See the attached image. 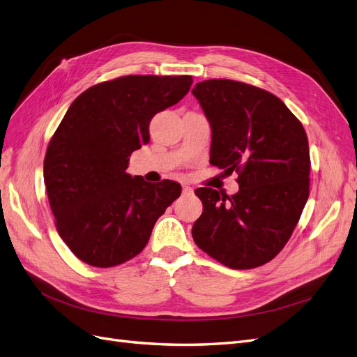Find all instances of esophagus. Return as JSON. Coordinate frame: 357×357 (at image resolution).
Segmentation results:
<instances>
[{"label": "esophagus", "instance_id": "obj_1", "mask_svg": "<svg viewBox=\"0 0 357 357\" xmlns=\"http://www.w3.org/2000/svg\"><path fill=\"white\" fill-rule=\"evenodd\" d=\"M192 191H194V190H192L191 187H188V185H183V187H182V192H183V194L190 195V194H192Z\"/></svg>", "mask_w": 357, "mask_h": 357}]
</instances>
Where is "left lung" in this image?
Instances as JSON below:
<instances>
[{
	"label": "left lung",
	"instance_id": "left-lung-1",
	"mask_svg": "<svg viewBox=\"0 0 357 357\" xmlns=\"http://www.w3.org/2000/svg\"><path fill=\"white\" fill-rule=\"evenodd\" d=\"M212 126L210 163L238 174L234 195L197 188L203 213L192 238L231 269L265 265L288 243L309 199L306 130L271 92L231 79L192 89Z\"/></svg>",
	"mask_w": 357,
	"mask_h": 357
}]
</instances>
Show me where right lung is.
Here are the masks:
<instances>
[{
  "label": "right lung",
  "mask_w": 357,
  "mask_h": 357,
  "mask_svg": "<svg viewBox=\"0 0 357 357\" xmlns=\"http://www.w3.org/2000/svg\"><path fill=\"white\" fill-rule=\"evenodd\" d=\"M191 84L188 75L121 76L88 88L66 112L45 153L44 182L59 235L86 265L112 268L139 255L181 195L178 182H145L126 169L150 141L154 114Z\"/></svg>",
  "instance_id": "1"
}]
</instances>
